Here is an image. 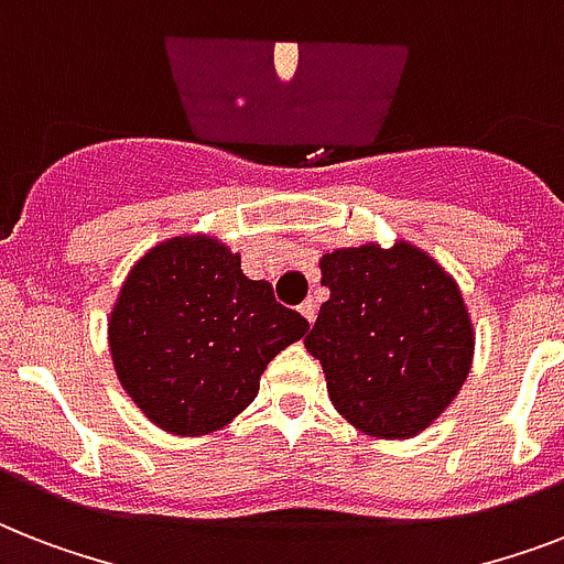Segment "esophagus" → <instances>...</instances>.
I'll list each match as a JSON object with an SVG mask.
<instances>
[{"label":"esophagus","instance_id":"obj_1","mask_svg":"<svg viewBox=\"0 0 564 564\" xmlns=\"http://www.w3.org/2000/svg\"><path fill=\"white\" fill-rule=\"evenodd\" d=\"M299 313L304 318H307V325H313V322H316V316H318V304L313 299H307L304 301V304H301L299 307Z\"/></svg>","mask_w":564,"mask_h":564}]
</instances>
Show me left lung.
<instances>
[{
	"instance_id": "left-lung-1",
	"label": "left lung",
	"mask_w": 564,
	"mask_h": 564,
	"mask_svg": "<svg viewBox=\"0 0 564 564\" xmlns=\"http://www.w3.org/2000/svg\"><path fill=\"white\" fill-rule=\"evenodd\" d=\"M322 304L307 351L348 424L375 438H412L447 410L474 360L463 292L412 242L336 248L318 260Z\"/></svg>"
}]
</instances>
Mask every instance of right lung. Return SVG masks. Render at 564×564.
I'll list each match as a JSON object with an SVG mask.
<instances>
[{"label": "right lung", "instance_id": "right-lung-1", "mask_svg": "<svg viewBox=\"0 0 564 564\" xmlns=\"http://www.w3.org/2000/svg\"><path fill=\"white\" fill-rule=\"evenodd\" d=\"M307 318L251 281L207 234L149 248L117 295L108 345L119 383L152 424L204 436L257 398L265 366L307 334Z\"/></svg>", "mask_w": 564, "mask_h": 564}]
</instances>
